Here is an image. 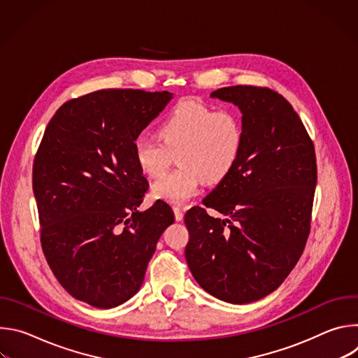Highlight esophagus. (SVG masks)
<instances>
[{
	"mask_svg": "<svg viewBox=\"0 0 358 358\" xmlns=\"http://www.w3.org/2000/svg\"><path fill=\"white\" fill-rule=\"evenodd\" d=\"M174 217H176V221H182L184 218V213H185V208L182 207H174Z\"/></svg>",
	"mask_w": 358,
	"mask_h": 358,
	"instance_id": "1",
	"label": "esophagus"
}]
</instances>
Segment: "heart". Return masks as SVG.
Listing matches in <instances>:
<instances>
[{
  "mask_svg": "<svg viewBox=\"0 0 358 358\" xmlns=\"http://www.w3.org/2000/svg\"><path fill=\"white\" fill-rule=\"evenodd\" d=\"M159 136L134 138V162L143 174L157 177L177 155L180 167L152 184L151 194L181 206L199 192L203 180L214 184L229 176L239 160L245 131L234 112L185 100L164 117Z\"/></svg>",
  "mask_w": 358,
  "mask_h": 358,
  "instance_id": "1",
  "label": "heart"
}]
</instances>
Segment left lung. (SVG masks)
Here are the masks:
<instances>
[{"label":"left lung","mask_w":358,"mask_h":358,"mask_svg":"<svg viewBox=\"0 0 358 358\" xmlns=\"http://www.w3.org/2000/svg\"><path fill=\"white\" fill-rule=\"evenodd\" d=\"M211 97L242 112L239 160L202 203L184 217L185 259L198 285L220 300L245 304L276 290L310 232L317 182L315 145L289 101L269 87H221Z\"/></svg>","instance_id":"left-lung-1"}]
</instances>
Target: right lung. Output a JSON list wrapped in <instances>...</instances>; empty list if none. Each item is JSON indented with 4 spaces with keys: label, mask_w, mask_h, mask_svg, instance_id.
Returning a JSON list of instances; mask_svg holds the SVG:
<instances>
[{
    "label": "right lung",
    "mask_w": 358,
    "mask_h": 358,
    "mask_svg": "<svg viewBox=\"0 0 358 358\" xmlns=\"http://www.w3.org/2000/svg\"><path fill=\"white\" fill-rule=\"evenodd\" d=\"M173 93L103 89L68 100L46 126L32 188L41 245L62 287L93 308L134 296L156 245L174 222L159 199L138 211L148 182L133 143Z\"/></svg>",
    "instance_id": "right-lung-1"
}]
</instances>
